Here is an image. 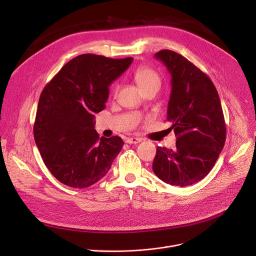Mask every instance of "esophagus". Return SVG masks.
Segmentation results:
<instances>
[{
  "label": "esophagus",
  "instance_id": "1",
  "mask_svg": "<svg viewBox=\"0 0 256 256\" xmlns=\"http://www.w3.org/2000/svg\"><path fill=\"white\" fill-rule=\"evenodd\" d=\"M142 140V138H126V144H136L138 142H140Z\"/></svg>",
  "mask_w": 256,
  "mask_h": 256
}]
</instances>
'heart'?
<instances>
[{
	"mask_svg": "<svg viewBox=\"0 0 256 256\" xmlns=\"http://www.w3.org/2000/svg\"><path fill=\"white\" fill-rule=\"evenodd\" d=\"M134 79L138 85V87L142 89V91H144L152 87H159L160 86V78L158 74L154 71L152 68L142 65L138 66L136 69H134L132 73ZM118 84H114L112 86V93L116 94L118 91Z\"/></svg>",
	"mask_w": 256,
	"mask_h": 256,
	"instance_id": "1",
	"label": "heart"
}]
</instances>
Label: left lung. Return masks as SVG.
I'll use <instances>...</instances> for the list:
<instances>
[{
	"label": "left lung",
	"instance_id": "1",
	"mask_svg": "<svg viewBox=\"0 0 256 256\" xmlns=\"http://www.w3.org/2000/svg\"><path fill=\"white\" fill-rule=\"evenodd\" d=\"M171 74L167 120L177 136L174 150L158 146L154 174L165 183L185 187L199 182L224 148L226 128L218 91L210 77L177 52L155 54Z\"/></svg>",
	"mask_w": 256,
	"mask_h": 256
}]
</instances>
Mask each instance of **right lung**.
Returning a JSON list of instances; mask_svg holds the SVG:
<instances>
[{
	"instance_id": "1",
	"label": "right lung",
	"mask_w": 256,
	"mask_h": 256,
	"mask_svg": "<svg viewBox=\"0 0 256 256\" xmlns=\"http://www.w3.org/2000/svg\"><path fill=\"white\" fill-rule=\"evenodd\" d=\"M132 57L81 54L68 61L44 88L34 136L44 164L61 183L86 188L108 173L124 142L99 138L94 118L106 106L108 86Z\"/></svg>"
}]
</instances>
